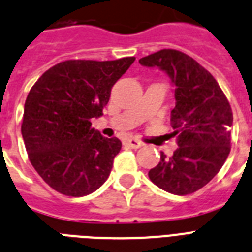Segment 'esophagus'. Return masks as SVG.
I'll return each mask as SVG.
<instances>
[{"label": "esophagus", "instance_id": "obj_1", "mask_svg": "<svg viewBox=\"0 0 252 252\" xmlns=\"http://www.w3.org/2000/svg\"><path fill=\"white\" fill-rule=\"evenodd\" d=\"M126 144L129 147H132V149H140V147L144 145L141 141L136 140V138H129V140H126Z\"/></svg>", "mask_w": 252, "mask_h": 252}]
</instances>
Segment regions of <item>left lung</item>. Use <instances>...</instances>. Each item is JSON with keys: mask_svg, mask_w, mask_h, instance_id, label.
I'll list each match as a JSON object with an SVG mask.
<instances>
[{"mask_svg": "<svg viewBox=\"0 0 252 252\" xmlns=\"http://www.w3.org/2000/svg\"><path fill=\"white\" fill-rule=\"evenodd\" d=\"M140 63L164 71L175 87L171 122L179 147L171 157L160 153L149 177L171 194L194 193L218 175L230 153L232 108L211 73L185 53L163 49Z\"/></svg>", "mask_w": 252, "mask_h": 252, "instance_id": "1", "label": "left lung"}]
</instances>
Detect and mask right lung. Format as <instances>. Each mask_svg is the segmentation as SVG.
Returning a JSON list of instances; mask_svg holds the SVG:
<instances>
[{
  "label": "right lung",
  "instance_id": "right-lung-1",
  "mask_svg": "<svg viewBox=\"0 0 252 252\" xmlns=\"http://www.w3.org/2000/svg\"><path fill=\"white\" fill-rule=\"evenodd\" d=\"M64 61L36 81L22 123L28 158L45 183L68 197L93 193L110 176L119 138H106L91 119L103 115L111 88L134 62Z\"/></svg>",
  "mask_w": 252,
  "mask_h": 252
}]
</instances>
